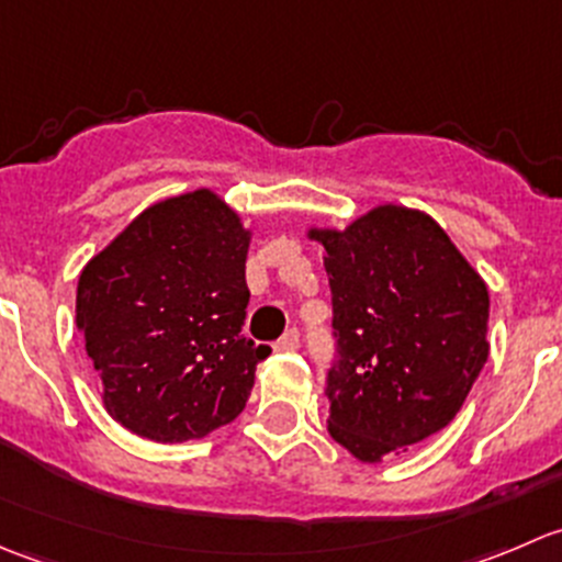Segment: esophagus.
I'll return each instance as SVG.
<instances>
[{
    "label": "esophagus",
    "mask_w": 562,
    "mask_h": 562,
    "mask_svg": "<svg viewBox=\"0 0 562 562\" xmlns=\"http://www.w3.org/2000/svg\"><path fill=\"white\" fill-rule=\"evenodd\" d=\"M299 345H302V334H299V328H291V331H285L280 339H277L274 348L282 350V353H288V350H296Z\"/></svg>",
    "instance_id": "1"
}]
</instances>
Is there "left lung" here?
<instances>
[{"mask_svg":"<svg viewBox=\"0 0 562 562\" xmlns=\"http://www.w3.org/2000/svg\"><path fill=\"white\" fill-rule=\"evenodd\" d=\"M323 245L337 361L328 435L359 462H381L440 432L490 356V291L443 228L383 203Z\"/></svg>","mask_w":562,"mask_h":562,"instance_id":"1","label":"left lung"}]
</instances>
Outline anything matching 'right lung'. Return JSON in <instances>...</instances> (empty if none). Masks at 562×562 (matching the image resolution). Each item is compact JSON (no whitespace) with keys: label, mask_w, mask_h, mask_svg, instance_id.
<instances>
[{"label":"right lung","mask_w":562,"mask_h":562,"mask_svg":"<svg viewBox=\"0 0 562 562\" xmlns=\"http://www.w3.org/2000/svg\"><path fill=\"white\" fill-rule=\"evenodd\" d=\"M249 239L201 187L140 212L83 266L76 326L108 413L130 432L184 443L245 411L255 364L271 353L241 334Z\"/></svg>","instance_id":"right-lung-1"}]
</instances>
